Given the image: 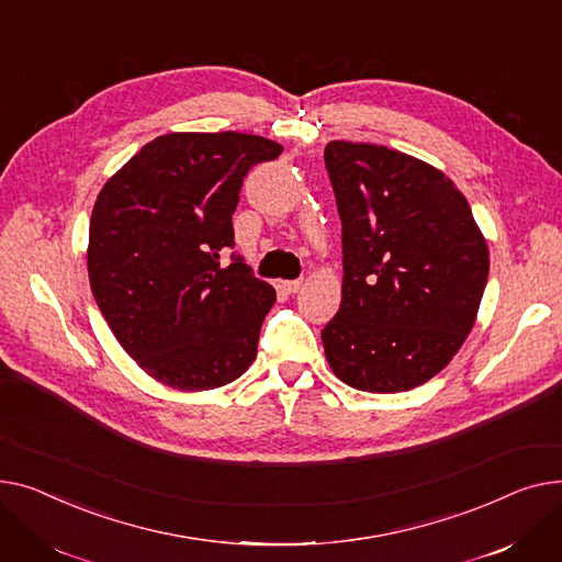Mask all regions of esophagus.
Segmentation results:
<instances>
[{
  "mask_svg": "<svg viewBox=\"0 0 562 562\" xmlns=\"http://www.w3.org/2000/svg\"><path fill=\"white\" fill-rule=\"evenodd\" d=\"M304 285V281L302 279H294V281H281L279 283V288L285 292V294H292V292H296Z\"/></svg>",
  "mask_w": 562,
  "mask_h": 562,
  "instance_id": "esophagus-1",
  "label": "esophagus"
}]
</instances>
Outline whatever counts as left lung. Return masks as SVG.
<instances>
[{
	"instance_id": "obj_1",
	"label": "left lung",
	"mask_w": 562,
	"mask_h": 562,
	"mask_svg": "<svg viewBox=\"0 0 562 562\" xmlns=\"http://www.w3.org/2000/svg\"><path fill=\"white\" fill-rule=\"evenodd\" d=\"M342 222V302L322 328L328 366L366 392L436 376L472 331L487 245L472 209L434 165L383 145L324 149Z\"/></svg>"
}]
</instances>
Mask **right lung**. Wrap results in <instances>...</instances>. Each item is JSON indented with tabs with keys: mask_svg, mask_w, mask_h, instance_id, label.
Returning <instances> with one entry per match:
<instances>
[{
	"mask_svg": "<svg viewBox=\"0 0 562 562\" xmlns=\"http://www.w3.org/2000/svg\"><path fill=\"white\" fill-rule=\"evenodd\" d=\"M274 140L168 134L147 143L99 192L90 217L88 277L124 351L156 381L213 390L256 358L277 302L234 249V215L247 172L274 160Z\"/></svg>",
	"mask_w": 562,
	"mask_h": 562,
	"instance_id": "1",
	"label": "right lung"
}]
</instances>
